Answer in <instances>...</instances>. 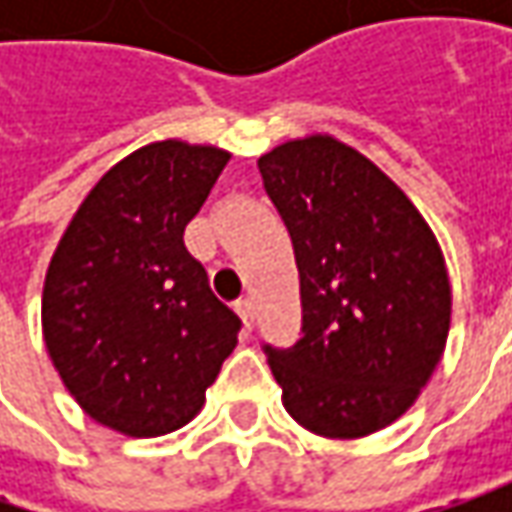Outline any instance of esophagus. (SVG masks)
<instances>
[{"instance_id": "obj_1", "label": "esophagus", "mask_w": 512, "mask_h": 512, "mask_svg": "<svg viewBox=\"0 0 512 512\" xmlns=\"http://www.w3.org/2000/svg\"><path fill=\"white\" fill-rule=\"evenodd\" d=\"M236 313L242 316V325H245L247 330H253V302H250V299L236 302Z\"/></svg>"}]
</instances>
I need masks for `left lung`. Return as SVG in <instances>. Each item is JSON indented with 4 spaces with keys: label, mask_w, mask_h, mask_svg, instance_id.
<instances>
[{
    "label": "left lung",
    "mask_w": 512,
    "mask_h": 512,
    "mask_svg": "<svg viewBox=\"0 0 512 512\" xmlns=\"http://www.w3.org/2000/svg\"><path fill=\"white\" fill-rule=\"evenodd\" d=\"M299 267L302 339L265 344L287 413L310 433L359 439L396 422L442 359L450 282L422 213L333 136L259 159Z\"/></svg>",
    "instance_id": "1"
}]
</instances>
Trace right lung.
I'll use <instances>...</instances> for the list:
<instances>
[{"instance_id": "right-lung-1", "label": "right lung", "mask_w": 512, "mask_h": 512, "mask_svg": "<svg viewBox=\"0 0 512 512\" xmlns=\"http://www.w3.org/2000/svg\"><path fill=\"white\" fill-rule=\"evenodd\" d=\"M230 153L153 142L110 168L50 259L42 330L79 407L125 436H165L205 404L239 316L185 247Z\"/></svg>"}]
</instances>
